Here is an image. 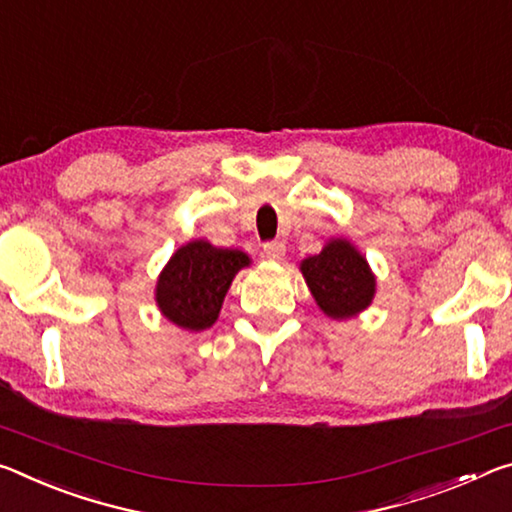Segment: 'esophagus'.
I'll return each mask as SVG.
<instances>
[{
	"mask_svg": "<svg viewBox=\"0 0 512 512\" xmlns=\"http://www.w3.org/2000/svg\"><path fill=\"white\" fill-rule=\"evenodd\" d=\"M263 256L270 258V261H281V258L286 256V245H283L281 240L265 242V245H263Z\"/></svg>",
	"mask_w": 512,
	"mask_h": 512,
	"instance_id": "1",
	"label": "esophagus"
}]
</instances>
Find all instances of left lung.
Wrapping results in <instances>:
<instances>
[{"label": "left lung", "mask_w": 512, "mask_h": 512, "mask_svg": "<svg viewBox=\"0 0 512 512\" xmlns=\"http://www.w3.org/2000/svg\"><path fill=\"white\" fill-rule=\"evenodd\" d=\"M308 288L333 320L365 311L374 297V276L365 258L347 240H331L322 254L301 263Z\"/></svg>", "instance_id": "obj_1"}]
</instances>
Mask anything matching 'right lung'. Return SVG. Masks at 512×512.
Returning <instances> with one entry per match:
<instances>
[{
    "mask_svg": "<svg viewBox=\"0 0 512 512\" xmlns=\"http://www.w3.org/2000/svg\"><path fill=\"white\" fill-rule=\"evenodd\" d=\"M249 258L236 249H215L204 240L181 247L158 279L156 301L167 320L186 331L208 329L226 290Z\"/></svg>",
    "mask_w": 512,
    "mask_h": 512,
    "instance_id": "1",
    "label": "right lung"
}]
</instances>
